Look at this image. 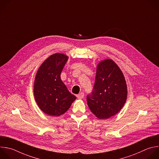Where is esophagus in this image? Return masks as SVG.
<instances>
[{"label":"esophagus","instance_id":"34e87169","mask_svg":"<svg viewBox=\"0 0 159 159\" xmlns=\"http://www.w3.org/2000/svg\"><path fill=\"white\" fill-rule=\"evenodd\" d=\"M77 97L78 98H80V99L83 98L84 97V92H80V93H79L78 95H77Z\"/></svg>","mask_w":159,"mask_h":159}]
</instances>
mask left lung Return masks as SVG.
I'll return each instance as SVG.
<instances>
[{
    "label": "left lung",
    "mask_w": 159,
    "mask_h": 159,
    "mask_svg": "<svg viewBox=\"0 0 159 159\" xmlns=\"http://www.w3.org/2000/svg\"><path fill=\"white\" fill-rule=\"evenodd\" d=\"M127 97L126 81L119 66L111 59L101 61L92 92L87 96L91 112L100 119H109L122 109Z\"/></svg>",
    "instance_id": "8db88e82"
}]
</instances>
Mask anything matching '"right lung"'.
Returning a JSON list of instances; mask_svg holds the SVG:
<instances>
[{
  "mask_svg": "<svg viewBox=\"0 0 159 159\" xmlns=\"http://www.w3.org/2000/svg\"><path fill=\"white\" fill-rule=\"evenodd\" d=\"M67 60L66 55L56 53L42 64L36 74L34 86L35 101L40 110L50 116L64 114L76 99L61 79Z\"/></svg>",
  "mask_w": 159,
  "mask_h": 159,
  "instance_id": "add662e5",
  "label": "right lung"
}]
</instances>
